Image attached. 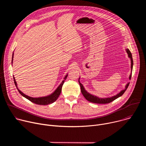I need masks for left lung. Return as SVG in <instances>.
Returning a JSON list of instances; mask_svg holds the SVG:
<instances>
[{
    "label": "left lung",
    "mask_w": 146,
    "mask_h": 146,
    "mask_svg": "<svg viewBox=\"0 0 146 146\" xmlns=\"http://www.w3.org/2000/svg\"><path fill=\"white\" fill-rule=\"evenodd\" d=\"M127 52L128 53V56L131 58V69H133V59H132V54L131 52V51H129V49H127ZM131 76H132V73H131V74L130 75V77H129V79L131 80ZM79 82V84H80V88H81V93L83 95V96H84V98L87 100H88L89 102H92V103H98V104H107V103H109L111 102H113V100H114L115 99H116L117 98H119V96H121V95H122L123 94V93L125 92V91L127 90V89L128 88L129 85V83H128V84H127L126 87H125V89L121 91L118 94H117V95L115 96H114L113 97H111V98H99L97 96H94L90 94H89L88 92H87L84 88L83 87L82 85L81 84V83L80 82V81H78Z\"/></svg>",
    "instance_id": "left-lung-1"
}]
</instances>
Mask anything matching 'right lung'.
Returning a JSON list of instances; mask_svg holds the SVG:
<instances>
[{
    "mask_svg": "<svg viewBox=\"0 0 146 146\" xmlns=\"http://www.w3.org/2000/svg\"><path fill=\"white\" fill-rule=\"evenodd\" d=\"M13 56H12V62H13ZM68 77V74L65 77L64 80L62 81V82H61V84L59 85V86L58 87V88L55 91V92L52 94L51 95L48 96H45V97H41V98H31L30 96H28L26 95H25L24 94H23L21 91H20L18 89V88L17 87V83L15 82V78L14 77H13L14 78V81L15 83V85L18 91V92H19V94H21V95H23V96H24L25 98H26L27 99H28L29 100H30L31 102L37 104V105H47L48 104H51L53 102H54L59 97L60 92H61V90H62V86H63L64 83L65 81V80Z\"/></svg>",
    "mask_w": 146,
    "mask_h": 146,
    "instance_id": "obj_1",
    "label": "right lung"
}]
</instances>
